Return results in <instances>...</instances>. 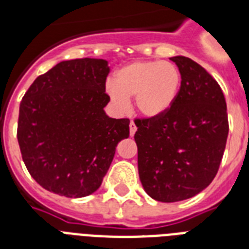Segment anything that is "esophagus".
Wrapping results in <instances>:
<instances>
[{
	"label": "esophagus",
	"mask_w": 249,
	"mask_h": 249,
	"mask_svg": "<svg viewBox=\"0 0 249 249\" xmlns=\"http://www.w3.org/2000/svg\"><path fill=\"white\" fill-rule=\"evenodd\" d=\"M129 132H130V137H133L137 132V126L134 124V121H130V125H129Z\"/></svg>",
	"instance_id": "esophagus-1"
}]
</instances>
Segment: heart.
Instances as JSON below:
<instances>
[{"label":"heart","mask_w":249,"mask_h":249,"mask_svg":"<svg viewBox=\"0 0 249 249\" xmlns=\"http://www.w3.org/2000/svg\"><path fill=\"white\" fill-rule=\"evenodd\" d=\"M181 72L176 64L163 60H137L120 68L115 83L107 84V93L117 108L126 111L134 98L137 111L155 119L168 111L177 99Z\"/></svg>","instance_id":"b5f03b06"}]
</instances>
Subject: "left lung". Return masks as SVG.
<instances>
[{
	"mask_svg": "<svg viewBox=\"0 0 249 249\" xmlns=\"http://www.w3.org/2000/svg\"><path fill=\"white\" fill-rule=\"evenodd\" d=\"M181 88L173 106L155 119H137L138 173L158 201L195 196L216 177L229 134L224 93L217 81L186 56H173Z\"/></svg>",
	"mask_w": 249,
	"mask_h": 249,
	"instance_id": "8db88e82",
	"label": "left lung"
}]
</instances>
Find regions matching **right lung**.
Listing matches in <instances>:
<instances>
[{
    "instance_id": "add662e5",
    "label": "right lung",
    "mask_w": 249,
    "mask_h": 249,
    "mask_svg": "<svg viewBox=\"0 0 249 249\" xmlns=\"http://www.w3.org/2000/svg\"><path fill=\"white\" fill-rule=\"evenodd\" d=\"M105 59L60 62L38 76L20 102L18 142L33 179L66 197L99 189L129 119L106 115L109 102Z\"/></svg>"
}]
</instances>
